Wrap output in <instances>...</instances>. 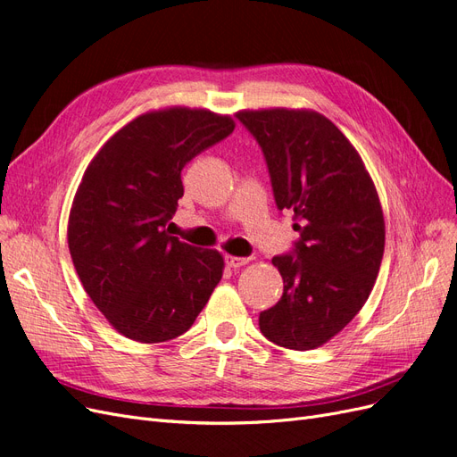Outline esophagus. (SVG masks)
I'll list each match as a JSON object with an SVG mask.
<instances>
[{
	"instance_id": "34e87169",
	"label": "esophagus",
	"mask_w": 457,
	"mask_h": 457,
	"mask_svg": "<svg viewBox=\"0 0 457 457\" xmlns=\"http://www.w3.org/2000/svg\"><path fill=\"white\" fill-rule=\"evenodd\" d=\"M225 262L230 267V269H238L242 265H245V262H250V257H237V255H227L225 257Z\"/></svg>"
}]
</instances>
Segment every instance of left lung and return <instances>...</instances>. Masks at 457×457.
I'll use <instances>...</instances> for the list:
<instances>
[{
    "instance_id": "8db88e82",
    "label": "left lung",
    "mask_w": 457,
    "mask_h": 457,
    "mask_svg": "<svg viewBox=\"0 0 457 457\" xmlns=\"http://www.w3.org/2000/svg\"><path fill=\"white\" fill-rule=\"evenodd\" d=\"M267 162L280 212L294 213L292 252L274 255L284 294L259 314L261 334L286 349L324 345L364 307L385 250L378 190L334 123L311 110L237 114Z\"/></svg>"
}]
</instances>
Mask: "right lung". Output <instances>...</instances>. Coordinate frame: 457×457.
I'll return each mask as SVG.
<instances>
[{
	"mask_svg": "<svg viewBox=\"0 0 457 457\" xmlns=\"http://www.w3.org/2000/svg\"><path fill=\"white\" fill-rule=\"evenodd\" d=\"M234 131L228 116L168 108L104 143L78 187L68 247L95 307L121 336L170 341L195 324L223 276V257L171 237L181 171Z\"/></svg>",
	"mask_w": 457,
	"mask_h": 457,
	"instance_id": "1",
	"label": "right lung"
}]
</instances>
